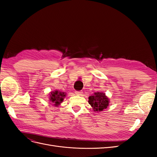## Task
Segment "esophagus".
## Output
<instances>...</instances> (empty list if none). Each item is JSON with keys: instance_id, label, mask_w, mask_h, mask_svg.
<instances>
[{"instance_id": "34e87169", "label": "esophagus", "mask_w": 157, "mask_h": 157, "mask_svg": "<svg viewBox=\"0 0 157 157\" xmlns=\"http://www.w3.org/2000/svg\"><path fill=\"white\" fill-rule=\"evenodd\" d=\"M75 94L78 95V96H82V95L83 94V92L82 91H76Z\"/></svg>"}]
</instances>
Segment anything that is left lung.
<instances>
[{
    "mask_svg": "<svg viewBox=\"0 0 157 157\" xmlns=\"http://www.w3.org/2000/svg\"><path fill=\"white\" fill-rule=\"evenodd\" d=\"M109 99L105 94L102 92L94 93L88 98V103L94 111H102L109 105Z\"/></svg>",
    "mask_w": 157,
    "mask_h": 157,
    "instance_id": "8db88e82",
    "label": "left lung"
}]
</instances>
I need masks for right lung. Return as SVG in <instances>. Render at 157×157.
<instances>
[{
  "label": "right lung",
  "instance_id": "obj_1",
  "mask_svg": "<svg viewBox=\"0 0 157 157\" xmlns=\"http://www.w3.org/2000/svg\"><path fill=\"white\" fill-rule=\"evenodd\" d=\"M65 97V94L64 92H61L58 91V90H56V91L50 93V100L52 103H54V105L55 106H58L63 101Z\"/></svg>",
  "mask_w": 157,
  "mask_h": 157
}]
</instances>
